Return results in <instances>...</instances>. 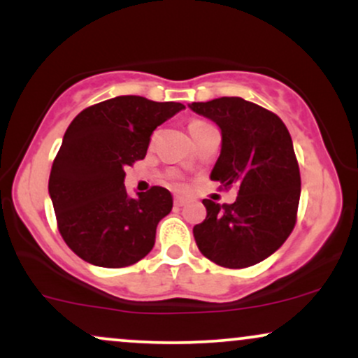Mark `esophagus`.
<instances>
[{
    "instance_id": "obj_1",
    "label": "esophagus",
    "mask_w": 358,
    "mask_h": 358,
    "mask_svg": "<svg viewBox=\"0 0 358 358\" xmlns=\"http://www.w3.org/2000/svg\"><path fill=\"white\" fill-rule=\"evenodd\" d=\"M187 203V199H185V196H182V195H176L175 196V205L176 207H182V205H185Z\"/></svg>"
}]
</instances>
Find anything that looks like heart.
I'll list each match as a JSON object with an SVG mask.
<instances>
[{
	"instance_id": "b5f03b06",
	"label": "heart",
	"mask_w": 358,
	"mask_h": 358,
	"mask_svg": "<svg viewBox=\"0 0 358 358\" xmlns=\"http://www.w3.org/2000/svg\"><path fill=\"white\" fill-rule=\"evenodd\" d=\"M207 126H210V124H207V122H203V121H192L188 127H190V133H195V131L202 129V127H207Z\"/></svg>"
}]
</instances>
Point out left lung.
<instances>
[{"label":"left lung","instance_id":"obj_1","mask_svg":"<svg viewBox=\"0 0 358 358\" xmlns=\"http://www.w3.org/2000/svg\"><path fill=\"white\" fill-rule=\"evenodd\" d=\"M188 108L220 127L210 178L239 188L231 205L203 200L207 219L193 227V237L215 264L249 268L276 252L296 224L301 178L289 131L276 114L242 97Z\"/></svg>","mask_w":358,"mask_h":358}]
</instances>
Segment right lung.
<instances>
[{
  "instance_id": "1",
  "label": "right lung",
  "mask_w": 358,
  "mask_h": 358,
  "mask_svg": "<svg viewBox=\"0 0 358 358\" xmlns=\"http://www.w3.org/2000/svg\"><path fill=\"white\" fill-rule=\"evenodd\" d=\"M180 102L119 96L77 114L53 159L48 193L65 244L99 268H126L153 249L158 222L173 207L163 187L129 196L124 168L146 156L153 131Z\"/></svg>"
}]
</instances>
